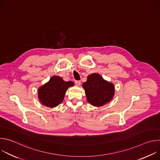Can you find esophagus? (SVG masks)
Here are the masks:
<instances>
[{
    "mask_svg": "<svg viewBox=\"0 0 160 160\" xmlns=\"http://www.w3.org/2000/svg\"><path fill=\"white\" fill-rule=\"evenodd\" d=\"M75 83L77 86H80V84H81V82L80 81H78V80H77L75 82Z\"/></svg>",
    "mask_w": 160,
    "mask_h": 160,
    "instance_id": "34e87169",
    "label": "esophagus"
}]
</instances>
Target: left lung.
Masks as SVG:
<instances>
[{
    "instance_id": "1",
    "label": "left lung",
    "mask_w": 160,
    "mask_h": 160,
    "mask_svg": "<svg viewBox=\"0 0 160 160\" xmlns=\"http://www.w3.org/2000/svg\"><path fill=\"white\" fill-rule=\"evenodd\" d=\"M82 87L87 101L94 106H102L109 102L115 94L114 85L105 80L98 73L87 77V80Z\"/></svg>"
}]
</instances>
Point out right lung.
Wrapping results in <instances>:
<instances>
[{"label":"right lung","mask_w":160,"mask_h":160,"mask_svg":"<svg viewBox=\"0 0 160 160\" xmlns=\"http://www.w3.org/2000/svg\"><path fill=\"white\" fill-rule=\"evenodd\" d=\"M73 85V82H65L61 77L53 76L48 82L39 87L38 99L45 106L56 107L63 101L67 89Z\"/></svg>","instance_id":"obj_1"}]
</instances>
